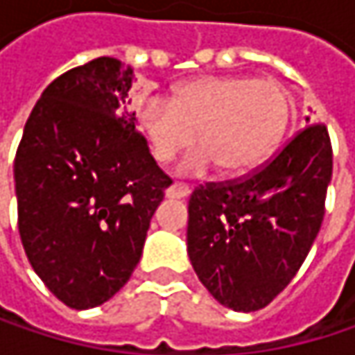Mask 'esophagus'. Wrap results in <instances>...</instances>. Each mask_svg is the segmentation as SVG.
<instances>
[{
	"mask_svg": "<svg viewBox=\"0 0 355 355\" xmlns=\"http://www.w3.org/2000/svg\"><path fill=\"white\" fill-rule=\"evenodd\" d=\"M191 193V187L184 184V182H173L168 189H166V197H173V199H182Z\"/></svg>",
	"mask_w": 355,
	"mask_h": 355,
	"instance_id": "1",
	"label": "esophagus"
}]
</instances>
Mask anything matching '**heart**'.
Here are the masks:
<instances>
[{"instance_id": "heart-1", "label": "heart", "mask_w": 355, "mask_h": 355, "mask_svg": "<svg viewBox=\"0 0 355 355\" xmlns=\"http://www.w3.org/2000/svg\"><path fill=\"white\" fill-rule=\"evenodd\" d=\"M290 121V98L273 80L209 76L182 84L171 101L150 98L137 110L148 150L158 164H168L193 150L180 164L187 175H201L214 164L226 177L257 168L277 146Z\"/></svg>"}]
</instances>
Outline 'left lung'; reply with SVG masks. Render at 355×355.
<instances>
[{"mask_svg": "<svg viewBox=\"0 0 355 355\" xmlns=\"http://www.w3.org/2000/svg\"><path fill=\"white\" fill-rule=\"evenodd\" d=\"M331 173L329 131L311 123L252 173L191 193L189 259L220 304L252 313L292 282L319 234Z\"/></svg>", "mask_w": 355, "mask_h": 355, "instance_id": "1", "label": "left lung"}]
</instances>
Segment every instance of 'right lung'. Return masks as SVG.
<instances>
[{
	"label": "right lung",
	"mask_w": 355,
	"mask_h": 355,
	"mask_svg": "<svg viewBox=\"0 0 355 355\" xmlns=\"http://www.w3.org/2000/svg\"><path fill=\"white\" fill-rule=\"evenodd\" d=\"M131 73L119 59L98 57L53 80L14 160L26 257L76 311L107 302L127 284L173 182L135 129Z\"/></svg>",
	"instance_id": "add662e5"
}]
</instances>
